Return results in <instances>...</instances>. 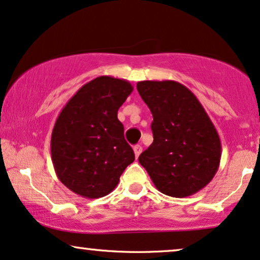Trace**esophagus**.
Here are the masks:
<instances>
[{
    "instance_id": "obj_1",
    "label": "esophagus",
    "mask_w": 260,
    "mask_h": 260,
    "mask_svg": "<svg viewBox=\"0 0 260 260\" xmlns=\"http://www.w3.org/2000/svg\"><path fill=\"white\" fill-rule=\"evenodd\" d=\"M134 153H135V156L138 157L140 156V154L142 153V147L140 146V144H137V146L134 147Z\"/></svg>"
}]
</instances>
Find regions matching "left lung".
Wrapping results in <instances>:
<instances>
[{"mask_svg":"<svg viewBox=\"0 0 260 260\" xmlns=\"http://www.w3.org/2000/svg\"><path fill=\"white\" fill-rule=\"evenodd\" d=\"M137 90L154 119V141L138 161L162 193L177 198L194 194L220 166L216 127L196 95L177 81H140Z\"/></svg>","mask_w":260,"mask_h":260,"instance_id":"8db88e82","label":"left lung"}]
</instances>
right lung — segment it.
I'll list each match as a JSON object with an SVG mask.
<instances>
[{"mask_svg": "<svg viewBox=\"0 0 260 260\" xmlns=\"http://www.w3.org/2000/svg\"><path fill=\"white\" fill-rule=\"evenodd\" d=\"M133 90L129 81L99 76L81 87L57 117L51 159L60 183L74 193L88 200L106 196L134 162L117 117Z\"/></svg>", "mask_w": 260, "mask_h": 260, "instance_id": "1", "label": "right lung"}]
</instances>
